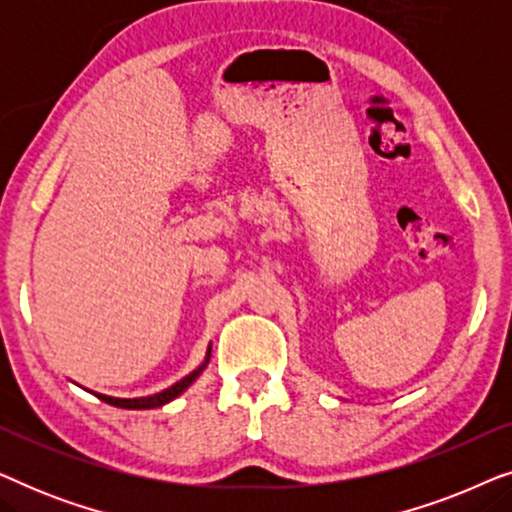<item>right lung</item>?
Instances as JSON below:
<instances>
[{
    "label": "right lung",
    "mask_w": 512,
    "mask_h": 512,
    "mask_svg": "<svg viewBox=\"0 0 512 512\" xmlns=\"http://www.w3.org/2000/svg\"><path fill=\"white\" fill-rule=\"evenodd\" d=\"M209 356H212V347L207 349V356H205V361H202L200 366L195 368L191 375H186L184 380H179L177 384H172L170 389L160 391V394L144 396V398H114V396H102V394H97V398H100V401H104V403H109V405H116V408H125V410H149V408H160V405L170 403V401H174V398H177L179 394H184V391H186L188 387H191V384H193L195 380H198V375L202 373V370L207 368V363H209Z\"/></svg>",
    "instance_id": "add662e5"
}]
</instances>
